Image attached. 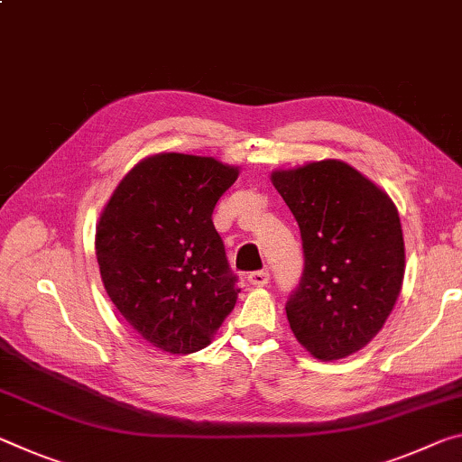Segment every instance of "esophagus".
<instances>
[{"label": "esophagus", "instance_id": "1", "mask_svg": "<svg viewBox=\"0 0 462 462\" xmlns=\"http://www.w3.org/2000/svg\"><path fill=\"white\" fill-rule=\"evenodd\" d=\"M269 271L267 269H261V271H253V273H248V282L253 285H257V288H263V285L269 283Z\"/></svg>", "mask_w": 462, "mask_h": 462}]
</instances>
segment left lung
Masks as SVG:
<instances>
[{
	"label": "left lung",
	"instance_id": "1",
	"mask_svg": "<svg viewBox=\"0 0 462 462\" xmlns=\"http://www.w3.org/2000/svg\"><path fill=\"white\" fill-rule=\"evenodd\" d=\"M300 226L304 269L285 302L296 339L319 360L362 349L389 319L405 275L399 211L337 160L271 174Z\"/></svg>",
	"mask_w": 462,
	"mask_h": 462
}]
</instances>
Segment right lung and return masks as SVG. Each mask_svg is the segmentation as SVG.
Returning a JSON list of instances; mask_svg holds the SVG:
<instances>
[{"label": "right lung", "mask_w": 462, "mask_h": 462, "mask_svg": "<svg viewBox=\"0 0 462 462\" xmlns=\"http://www.w3.org/2000/svg\"><path fill=\"white\" fill-rule=\"evenodd\" d=\"M238 171L158 153L115 189L97 228L102 283L127 323L168 354L209 346L236 304L238 275L211 222Z\"/></svg>", "instance_id": "1"}]
</instances>
